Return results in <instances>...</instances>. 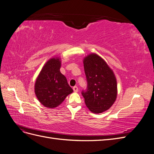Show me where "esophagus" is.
Returning a JSON list of instances; mask_svg holds the SVG:
<instances>
[{
  "instance_id": "1",
  "label": "esophagus",
  "mask_w": 154,
  "mask_h": 154,
  "mask_svg": "<svg viewBox=\"0 0 154 154\" xmlns=\"http://www.w3.org/2000/svg\"><path fill=\"white\" fill-rule=\"evenodd\" d=\"M73 91H74V92H77L78 91V87L77 86H74V87H73Z\"/></svg>"
}]
</instances>
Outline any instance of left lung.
<instances>
[{"instance_id": "left-lung-1", "label": "left lung", "mask_w": 154, "mask_h": 154, "mask_svg": "<svg viewBox=\"0 0 154 154\" xmlns=\"http://www.w3.org/2000/svg\"><path fill=\"white\" fill-rule=\"evenodd\" d=\"M83 64L87 87L82 91V94L92 112L101 113L108 110L116 99V77L108 65L96 54L87 56Z\"/></svg>"}]
</instances>
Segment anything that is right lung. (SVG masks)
<instances>
[{
	"label": "right lung",
	"mask_w": 154,
	"mask_h": 154,
	"mask_svg": "<svg viewBox=\"0 0 154 154\" xmlns=\"http://www.w3.org/2000/svg\"><path fill=\"white\" fill-rule=\"evenodd\" d=\"M60 62L58 58L50 59L42 69L35 85L37 98L50 109L58 106L73 92L66 76L60 71Z\"/></svg>",
	"instance_id": "add662e5"
}]
</instances>
